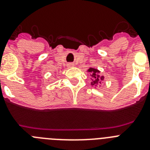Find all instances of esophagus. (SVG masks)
Wrapping results in <instances>:
<instances>
[{"label":"esophagus","mask_w":150,"mask_h":150,"mask_svg":"<svg viewBox=\"0 0 150 150\" xmlns=\"http://www.w3.org/2000/svg\"><path fill=\"white\" fill-rule=\"evenodd\" d=\"M67 67H74V64H73V63H69V64H67Z\"/></svg>","instance_id":"34e87169"}]
</instances>
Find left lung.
Here are the masks:
<instances>
[{
    "instance_id": "left-lung-1",
    "label": "left lung",
    "mask_w": 150,
    "mask_h": 150,
    "mask_svg": "<svg viewBox=\"0 0 150 150\" xmlns=\"http://www.w3.org/2000/svg\"><path fill=\"white\" fill-rule=\"evenodd\" d=\"M88 71L89 73H91V76L92 77V82H91V85H95L97 84V83H100V80L102 79H104V76H99L98 74L100 71H98L97 69L95 68H89L88 70Z\"/></svg>"
}]
</instances>
